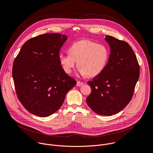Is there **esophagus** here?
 <instances>
[{"instance_id": "1", "label": "esophagus", "mask_w": 153, "mask_h": 153, "mask_svg": "<svg viewBox=\"0 0 153 153\" xmlns=\"http://www.w3.org/2000/svg\"><path fill=\"white\" fill-rule=\"evenodd\" d=\"M84 83H83V82H80V81H78L77 82V86H81L82 85H83Z\"/></svg>"}]
</instances>
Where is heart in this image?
Instances as JSON below:
<instances>
[{"label":"heart","instance_id":"b5f03b06","mask_svg":"<svg viewBox=\"0 0 153 153\" xmlns=\"http://www.w3.org/2000/svg\"><path fill=\"white\" fill-rule=\"evenodd\" d=\"M70 54L60 53L58 59L63 71L70 74L76 65L82 76L95 77L106 67L109 58L107 47L89 40L74 42L69 48Z\"/></svg>","mask_w":153,"mask_h":153}]
</instances>
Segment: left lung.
Instances as JSON below:
<instances>
[{
  "label": "left lung",
  "instance_id": "1",
  "mask_svg": "<svg viewBox=\"0 0 153 153\" xmlns=\"http://www.w3.org/2000/svg\"><path fill=\"white\" fill-rule=\"evenodd\" d=\"M110 48L108 63L102 72L88 84L92 88L86 103L101 116H112L122 111L131 99L139 78V65L128 43L105 36Z\"/></svg>",
  "mask_w": 153,
  "mask_h": 153
}]
</instances>
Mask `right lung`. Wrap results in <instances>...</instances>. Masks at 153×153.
I'll use <instances>...</instances> for the list:
<instances>
[{
  "label": "right lung",
  "mask_w": 153,
  "mask_h": 153,
  "mask_svg": "<svg viewBox=\"0 0 153 153\" xmlns=\"http://www.w3.org/2000/svg\"><path fill=\"white\" fill-rule=\"evenodd\" d=\"M67 39L59 33L39 35L27 40L14 59L12 74L17 97L34 115L54 114L77 83L63 71L58 59Z\"/></svg>",
  "instance_id": "obj_1"
}]
</instances>
